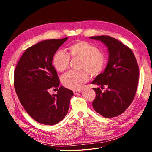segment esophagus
Returning <instances> with one entry per match:
<instances>
[{"mask_svg":"<svg viewBox=\"0 0 152 152\" xmlns=\"http://www.w3.org/2000/svg\"><path fill=\"white\" fill-rule=\"evenodd\" d=\"M82 92V91L80 90V91H73V93H74V94H79V93H80Z\"/></svg>","mask_w":152,"mask_h":152,"instance_id":"esophagus-1","label":"esophagus"}]
</instances>
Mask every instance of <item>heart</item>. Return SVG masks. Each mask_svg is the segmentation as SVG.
Segmentation results:
<instances>
[{"mask_svg": "<svg viewBox=\"0 0 152 152\" xmlns=\"http://www.w3.org/2000/svg\"><path fill=\"white\" fill-rule=\"evenodd\" d=\"M70 56L82 59L80 72L70 71L62 77V83L68 89L79 90L89 80V72L93 76L99 75L103 71L106 63L105 56L99 49L86 41H80L69 48ZM70 57L59 50L53 58L54 65L59 72L66 70L69 67Z\"/></svg>", "mask_w": 152, "mask_h": 152, "instance_id": "1", "label": "heart"}]
</instances>
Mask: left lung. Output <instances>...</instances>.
Instances as JSON below:
<instances>
[{
	"mask_svg": "<svg viewBox=\"0 0 152 152\" xmlns=\"http://www.w3.org/2000/svg\"><path fill=\"white\" fill-rule=\"evenodd\" d=\"M99 40L108 48V61L103 73L92 84L107 85L108 89L102 92L93 88L96 98L93 102L95 111L105 118L117 117L125 112L134 98L139 79V68L131 49L112 37H90Z\"/></svg>",
	"mask_w": 152,
	"mask_h": 152,
	"instance_id": "left-lung-1",
	"label": "left lung"
}]
</instances>
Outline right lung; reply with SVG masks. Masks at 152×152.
Returning a JSON list of instances; mask_svg holds the SVG:
<instances>
[{
  "mask_svg": "<svg viewBox=\"0 0 152 152\" xmlns=\"http://www.w3.org/2000/svg\"><path fill=\"white\" fill-rule=\"evenodd\" d=\"M67 39L45 40L26 49L14 73V86L21 104L32 118L45 125H54L65 118L73 95L63 86L57 94L49 93V89L59 86L52 65L53 56Z\"/></svg>",
  "mask_w": 152,
  "mask_h": 152,
  "instance_id": "add662e5",
  "label": "right lung"
}]
</instances>
